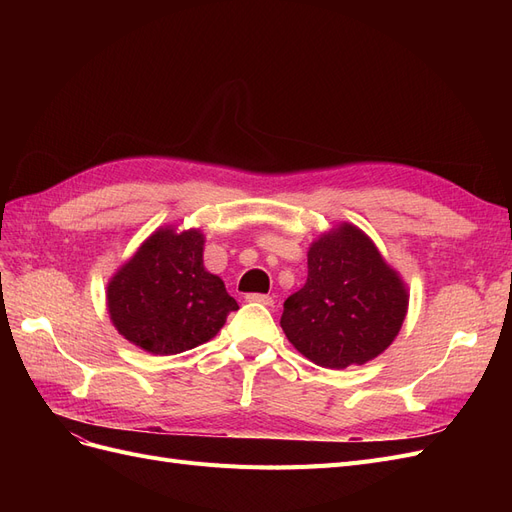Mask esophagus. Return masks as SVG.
<instances>
[{
    "label": "esophagus",
    "mask_w": 512,
    "mask_h": 512,
    "mask_svg": "<svg viewBox=\"0 0 512 512\" xmlns=\"http://www.w3.org/2000/svg\"><path fill=\"white\" fill-rule=\"evenodd\" d=\"M247 301L250 303H258V305H267V307H271L273 305V299L269 297V294H260V292H252V294H247L245 297Z\"/></svg>",
    "instance_id": "34e87169"
}]
</instances>
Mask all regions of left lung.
I'll return each instance as SVG.
<instances>
[{
    "label": "left lung",
    "mask_w": 512,
    "mask_h": 512,
    "mask_svg": "<svg viewBox=\"0 0 512 512\" xmlns=\"http://www.w3.org/2000/svg\"><path fill=\"white\" fill-rule=\"evenodd\" d=\"M408 312V288L361 228L339 224L307 252V282L284 301L282 329L305 359L344 369L393 344Z\"/></svg>",
    "instance_id": "obj_1"
}]
</instances>
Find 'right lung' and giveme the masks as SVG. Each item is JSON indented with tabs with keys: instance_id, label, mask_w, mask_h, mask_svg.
<instances>
[{
	"instance_id": "right-lung-1",
	"label": "right lung",
	"mask_w": 512,
	"mask_h": 512,
	"mask_svg": "<svg viewBox=\"0 0 512 512\" xmlns=\"http://www.w3.org/2000/svg\"><path fill=\"white\" fill-rule=\"evenodd\" d=\"M203 232L158 228L106 288L115 329L151 354H179L209 342L239 309L203 265Z\"/></svg>"
}]
</instances>
